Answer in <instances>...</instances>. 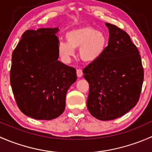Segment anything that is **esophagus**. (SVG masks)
<instances>
[{"label": "esophagus", "mask_w": 152, "mask_h": 152, "mask_svg": "<svg viewBox=\"0 0 152 152\" xmlns=\"http://www.w3.org/2000/svg\"><path fill=\"white\" fill-rule=\"evenodd\" d=\"M76 74H77V76L79 78L82 77V74H83V72H82V70H81V69H77L76 70Z\"/></svg>", "instance_id": "34e87169"}]
</instances>
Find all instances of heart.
<instances>
[{
    "mask_svg": "<svg viewBox=\"0 0 152 152\" xmlns=\"http://www.w3.org/2000/svg\"><path fill=\"white\" fill-rule=\"evenodd\" d=\"M67 42L58 45L59 54L64 61L68 62L79 48V56L88 63L98 60L107 46V37L104 32L91 26H82L70 31L65 36Z\"/></svg>",
    "mask_w": 152,
    "mask_h": 152,
    "instance_id": "1",
    "label": "heart"
}]
</instances>
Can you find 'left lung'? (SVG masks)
<instances>
[{"mask_svg": "<svg viewBox=\"0 0 152 152\" xmlns=\"http://www.w3.org/2000/svg\"><path fill=\"white\" fill-rule=\"evenodd\" d=\"M105 24L110 34L108 46L83 70L90 86L87 109L101 121L121 117L137 104L144 76L139 51L128 34Z\"/></svg>", "mask_w": 152, "mask_h": 152, "instance_id": "8db88e82", "label": "left lung"}]
</instances>
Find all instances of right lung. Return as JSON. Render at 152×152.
<instances>
[{
    "instance_id": "1",
    "label": "right lung",
    "mask_w": 152,
    "mask_h": 152,
    "mask_svg": "<svg viewBox=\"0 0 152 152\" xmlns=\"http://www.w3.org/2000/svg\"><path fill=\"white\" fill-rule=\"evenodd\" d=\"M59 28L27 30L12 53L10 83L23 114L52 120L62 114L69 87L76 80L74 67L58 60Z\"/></svg>"
}]
</instances>
